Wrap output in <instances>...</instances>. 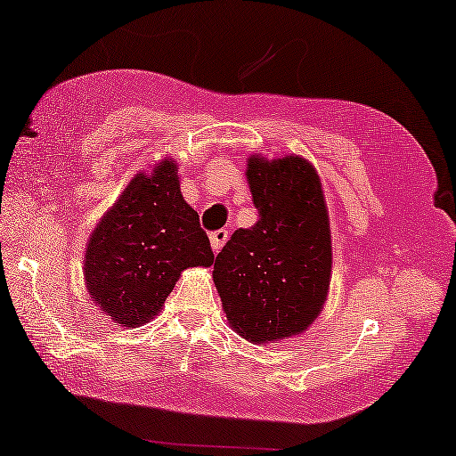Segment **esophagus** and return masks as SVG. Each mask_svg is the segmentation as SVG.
I'll use <instances>...</instances> for the list:
<instances>
[{"label": "esophagus", "instance_id": "obj_1", "mask_svg": "<svg viewBox=\"0 0 456 456\" xmlns=\"http://www.w3.org/2000/svg\"><path fill=\"white\" fill-rule=\"evenodd\" d=\"M228 240V230H216V232L209 234V244H212L214 252H220L224 244Z\"/></svg>", "mask_w": 456, "mask_h": 456}]
</instances>
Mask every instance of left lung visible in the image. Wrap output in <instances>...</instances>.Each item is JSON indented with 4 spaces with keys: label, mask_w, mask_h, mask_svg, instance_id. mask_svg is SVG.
<instances>
[{
    "label": "left lung",
    "mask_w": 456,
    "mask_h": 456,
    "mask_svg": "<svg viewBox=\"0 0 456 456\" xmlns=\"http://www.w3.org/2000/svg\"><path fill=\"white\" fill-rule=\"evenodd\" d=\"M258 222L238 228L216 256L214 283L228 324L250 342L304 332L324 305L332 271L330 220L312 163L248 159Z\"/></svg>",
    "instance_id": "8db88e82"
}]
</instances>
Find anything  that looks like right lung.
<instances>
[{
    "instance_id": "add662e5",
    "label": "right lung",
    "mask_w": 456,
    "mask_h": 456,
    "mask_svg": "<svg viewBox=\"0 0 456 456\" xmlns=\"http://www.w3.org/2000/svg\"><path fill=\"white\" fill-rule=\"evenodd\" d=\"M212 263L200 216L181 195L177 163L165 159L151 175L138 173L103 214L83 273L102 312L136 328L157 316L181 273Z\"/></svg>"
}]
</instances>
